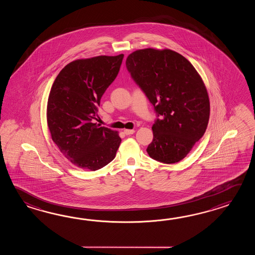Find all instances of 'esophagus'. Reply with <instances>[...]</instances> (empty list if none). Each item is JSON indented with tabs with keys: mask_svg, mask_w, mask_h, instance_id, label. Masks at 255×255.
<instances>
[{
	"mask_svg": "<svg viewBox=\"0 0 255 255\" xmlns=\"http://www.w3.org/2000/svg\"><path fill=\"white\" fill-rule=\"evenodd\" d=\"M124 133H125L126 135H132V134H134V133H135V130L125 129L124 130Z\"/></svg>",
	"mask_w": 255,
	"mask_h": 255,
	"instance_id": "obj_1",
	"label": "esophagus"
}]
</instances>
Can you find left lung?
<instances>
[{"label":"left lung","instance_id":"8db88e82","mask_svg":"<svg viewBox=\"0 0 255 255\" xmlns=\"http://www.w3.org/2000/svg\"><path fill=\"white\" fill-rule=\"evenodd\" d=\"M126 65L159 117L152 126L147 154L165 164L179 162L204 135L210 119L201 76L190 61L169 49L136 50Z\"/></svg>","mask_w":255,"mask_h":255}]
</instances>
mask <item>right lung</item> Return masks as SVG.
<instances>
[{
	"label": "right lung",
	"instance_id": "add662e5",
	"mask_svg": "<svg viewBox=\"0 0 255 255\" xmlns=\"http://www.w3.org/2000/svg\"><path fill=\"white\" fill-rule=\"evenodd\" d=\"M124 54L75 60L56 76L49 94L47 125L60 151L77 168L98 170L120 147L118 131L93 123L107 88L120 72Z\"/></svg>",
	"mask_w": 255,
	"mask_h": 255
}]
</instances>
